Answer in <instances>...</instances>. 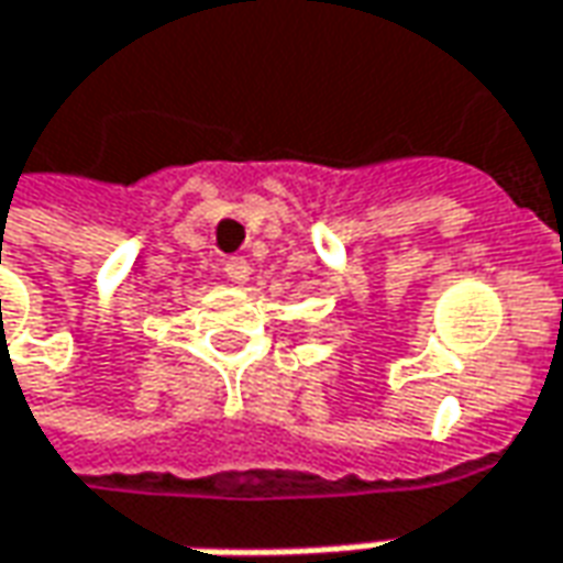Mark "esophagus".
<instances>
[{
    "mask_svg": "<svg viewBox=\"0 0 563 563\" xmlns=\"http://www.w3.org/2000/svg\"><path fill=\"white\" fill-rule=\"evenodd\" d=\"M222 273L229 282H235V285H244L247 278H251V260H244V256H229L225 263H222Z\"/></svg>",
    "mask_w": 563,
    "mask_h": 563,
    "instance_id": "obj_1",
    "label": "esophagus"
}]
</instances>
